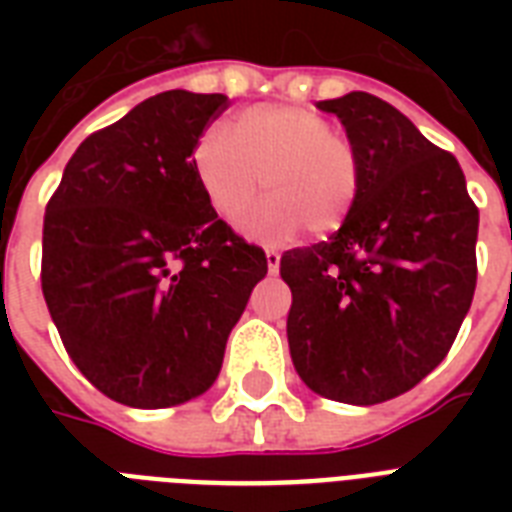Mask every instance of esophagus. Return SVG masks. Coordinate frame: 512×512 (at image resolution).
I'll return each mask as SVG.
<instances>
[{"label":"esophagus","instance_id":"esophagus-1","mask_svg":"<svg viewBox=\"0 0 512 512\" xmlns=\"http://www.w3.org/2000/svg\"><path fill=\"white\" fill-rule=\"evenodd\" d=\"M265 260H268V271L276 273L281 265V255L273 247H265Z\"/></svg>","mask_w":512,"mask_h":512}]
</instances>
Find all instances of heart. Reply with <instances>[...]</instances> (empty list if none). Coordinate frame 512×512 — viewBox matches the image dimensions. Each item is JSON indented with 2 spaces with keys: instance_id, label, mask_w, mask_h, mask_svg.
Here are the masks:
<instances>
[{
  "instance_id": "obj_1",
  "label": "heart",
  "mask_w": 512,
  "mask_h": 512,
  "mask_svg": "<svg viewBox=\"0 0 512 512\" xmlns=\"http://www.w3.org/2000/svg\"><path fill=\"white\" fill-rule=\"evenodd\" d=\"M193 172L209 207L228 223L255 204L260 188L271 193L247 220V231L265 239L300 225L313 236L335 233L361 191L356 143L324 114L300 106H252L233 119V135L207 130L193 148Z\"/></svg>"
}]
</instances>
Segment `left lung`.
Here are the masks:
<instances>
[{
    "mask_svg": "<svg viewBox=\"0 0 512 512\" xmlns=\"http://www.w3.org/2000/svg\"><path fill=\"white\" fill-rule=\"evenodd\" d=\"M361 154V191L327 241L287 249L289 353L319 396L372 406L452 348L476 292L478 207L460 164L369 92L321 100Z\"/></svg>",
    "mask_w": 512,
    "mask_h": 512,
    "instance_id": "1",
    "label": "left lung"
}]
</instances>
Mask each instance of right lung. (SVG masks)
I'll return each mask as SVG.
<instances>
[{
    "label": "right lung",
    "mask_w": 512,
    "mask_h": 512,
    "mask_svg": "<svg viewBox=\"0 0 512 512\" xmlns=\"http://www.w3.org/2000/svg\"><path fill=\"white\" fill-rule=\"evenodd\" d=\"M225 95L170 90L76 148L47 201L42 292L87 380L135 409L199 396L268 260L217 217L193 148Z\"/></svg>",
    "instance_id": "1"
}]
</instances>
